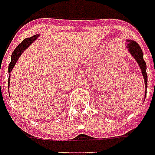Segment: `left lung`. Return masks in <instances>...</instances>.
Instances as JSON below:
<instances>
[{
  "mask_svg": "<svg viewBox=\"0 0 155 155\" xmlns=\"http://www.w3.org/2000/svg\"><path fill=\"white\" fill-rule=\"evenodd\" d=\"M128 51L132 54L134 58H135L137 62L139 63L140 68L142 70V74L144 79V83H145V87H147V83H148V77H147V72H146V62L143 60V53L142 49L139 47V45L134 41H129V43L128 44ZM146 95V91H145Z\"/></svg>",
  "mask_w": 155,
  "mask_h": 155,
  "instance_id": "1",
  "label": "left lung"
}]
</instances>
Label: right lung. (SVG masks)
Here are the masks:
<instances>
[{
  "instance_id": "1",
  "label": "right lung",
  "mask_w": 155,
  "mask_h": 155,
  "mask_svg": "<svg viewBox=\"0 0 155 155\" xmlns=\"http://www.w3.org/2000/svg\"><path fill=\"white\" fill-rule=\"evenodd\" d=\"M39 35H34L32 37H29V38H26V39H24V40L20 43L16 48L13 51L12 54V61L10 62L9 64V68H8V72H12V70L14 68V66L16 64V61L18 60V58L21 56V54L22 53L23 51L27 48V47H29L32 42H33L34 41L37 39V37H38ZM8 83H10V74H9V79H8Z\"/></svg>"
}]
</instances>
